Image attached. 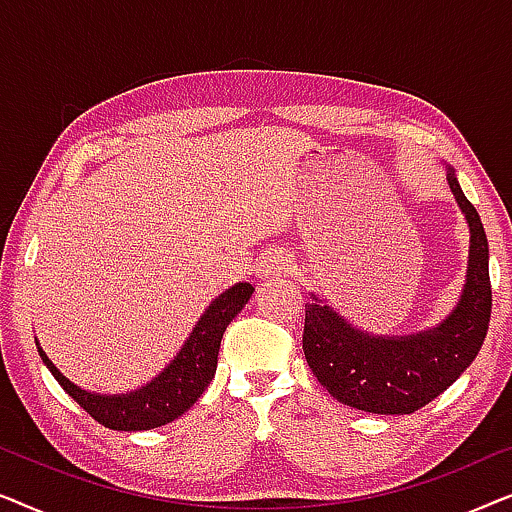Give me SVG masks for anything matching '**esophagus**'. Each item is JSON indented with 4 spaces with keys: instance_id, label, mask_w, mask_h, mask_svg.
<instances>
[{
    "instance_id": "obj_1",
    "label": "esophagus",
    "mask_w": 512,
    "mask_h": 512,
    "mask_svg": "<svg viewBox=\"0 0 512 512\" xmlns=\"http://www.w3.org/2000/svg\"><path fill=\"white\" fill-rule=\"evenodd\" d=\"M284 268H286L284 256L270 254V256H265L263 263H261V277H275V275H279V272H282Z\"/></svg>"
}]
</instances>
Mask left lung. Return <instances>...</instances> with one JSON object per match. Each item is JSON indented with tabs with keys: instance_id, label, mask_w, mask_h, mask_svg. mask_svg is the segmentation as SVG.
Masks as SVG:
<instances>
[{
	"instance_id": "obj_1",
	"label": "left lung",
	"mask_w": 512,
	"mask_h": 512,
	"mask_svg": "<svg viewBox=\"0 0 512 512\" xmlns=\"http://www.w3.org/2000/svg\"><path fill=\"white\" fill-rule=\"evenodd\" d=\"M471 228L464 296L443 324L403 338H375L338 317L328 305H305L303 352L328 394L375 415H410L443 394L478 356L492 314L489 244L475 207L447 174Z\"/></svg>"
}]
</instances>
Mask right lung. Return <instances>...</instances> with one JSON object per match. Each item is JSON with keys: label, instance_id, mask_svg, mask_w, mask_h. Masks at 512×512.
<instances>
[{"label": "right lung", "instance_id": "right-lung-1", "mask_svg": "<svg viewBox=\"0 0 512 512\" xmlns=\"http://www.w3.org/2000/svg\"><path fill=\"white\" fill-rule=\"evenodd\" d=\"M254 293V286L247 282L235 284L233 289L221 293L207 312L202 314L198 326L193 328L191 338L177 354L170 366L151 380L139 391L121 396H100L83 391L67 380L58 368L48 361L44 349H39L41 361L51 370L55 380L83 410L88 412L95 422L114 431H146L163 426L172 419L184 415L191 405L202 396L216 373V359H219V347L223 331L237 312L247 305Z\"/></svg>", "mask_w": 512, "mask_h": 512}]
</instances>
